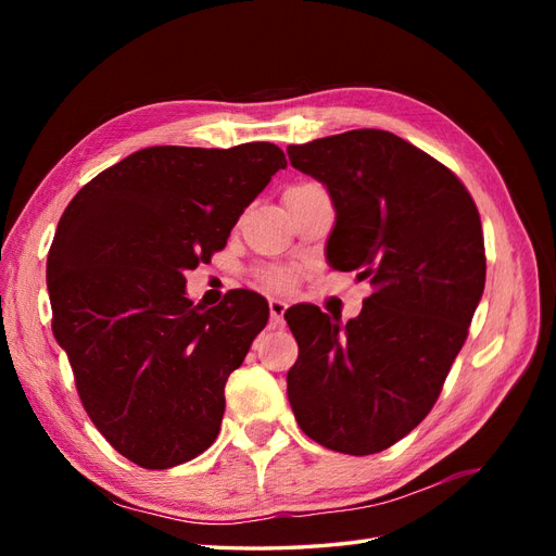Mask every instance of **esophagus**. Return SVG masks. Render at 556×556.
<instances>
[{
	"mask_svg": "<svg viewBox=\"0 0 556 556\" xmlns=\"http://www.w3.org/2000/svg\"><path fill=\"white\" fill-rule=\"evenodd\" d=\"M285 311H288V304H285V299H268V313H271V327H282V325H285Z\"/></svg>",
	"mask_w": 556,
	"mask_h": 556,
	"instance_id": "1",
	"label": "esophagus"
}]
</instances>
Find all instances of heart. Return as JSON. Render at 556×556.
I'll use <instances>...</instances> for the list:
<instances>
[{
  "mask_svg": "<svg viewBox=\"0 0 556 556\" xmlns=\"http://www.w3.org/2000/svg\"><path fill=\"white\" fill-rule=\"evenodd\" d=\"M255 280H257V285H262L264 290L282 292V290H288L290 285L294 282V268H288V266L262 268V271H257Z\"/></svg>",
  "mask_w": 556,
  "mask_h": 556,
  "instance_id": "obj_1",
  "label": "heart"
}]
</instances>
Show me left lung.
Masks as SVG:
<instances>
[{"instance_id":"obj_1","label":"left lung","mask_w":556,"mask_h":556,"mask_svg":"<svg viewBox=\"0 0 556 556\" xmlns=\"http://www.w3.org/2000/svg\"><path fill=\"white\" fill-rule=\"evenodd\" d=\"M288 155L331 194V268L374 285L345 325L306 304L285 313L299 343L290 406L315 443L376 454L429 415L466 341L486 271L480 213L445 164L392 131L352 129Z\"/></svg>"}]
</instances>
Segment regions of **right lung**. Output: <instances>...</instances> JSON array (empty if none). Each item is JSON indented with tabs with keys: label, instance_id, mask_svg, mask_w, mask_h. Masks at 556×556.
Masks as SVG:
<instances>
[{
	"label": "right lung",
	"instance_id": "obj_1",
	"mask_svg": "<svg viewBox=\"0 0 556 556\" xmlns=\"http://www.w3.org/2000/svg\"><path fill=\"white\" fill-rule=\"evenodd\" d=\"M285 166L266 141L143 148L83 185L60 217L46 268L53 333L92 425L141 468L190 462L220 433L227 378L268 306L250 290L194 306L182 271L227 245Z\"/></svg>",
	"mask_w": 556,
	"mask_h": 556
}]
</instances>
